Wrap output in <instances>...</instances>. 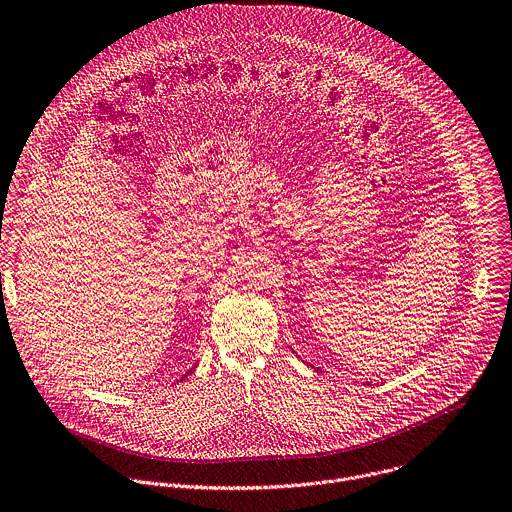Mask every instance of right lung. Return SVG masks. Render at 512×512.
<instances>
[{"label":"right lung","mask_w":512,"mask_h":512,"mask_svg":"<svg viewBox=\"0 0 512 512\" xmlns=\"http://www.w3.org/2000/svg\"><path fill=\"white\" fill-rule=\"evenodd\" d=\"M195 366H197V364H195ZM195 366H193V368H189V370H187V372H185V374H183V378H187V376H189V374H191V372H193V370H195ZM183 378H181V380H183Z\"/></svg>","instance_id":"right-lung-1"}]
</instances>
